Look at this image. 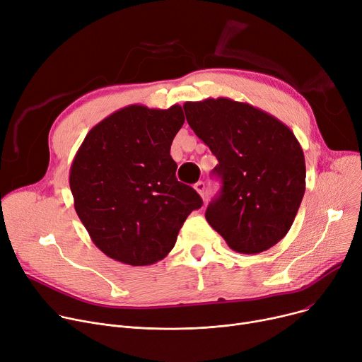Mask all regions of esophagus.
Returning a JSON list of instances; mask_svg holds the SVG:
<instances>
[{
    "mask_svg": "<svg viewBox=\"0 0 362 362\" xmlns=\"http://www.w3.org/2000/svg\"><path fill=\"white\" fill-rule=\"evenodd\" d=\"M194 188H196L197 193L200 194V197H204V189H206V185H204V182H203V181H199V182L194 185Z\"/></svg>",
    "mask_w": 362,
    "mask_h": 362,
    "instance_id": "34e87169",
    "label": "esophagus"
}]
</instances>
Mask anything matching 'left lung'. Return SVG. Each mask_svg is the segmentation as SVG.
Wrapping results in <instances>:
<instances>
[{
    "instance_id": "8db88e82",
    "label": "left lung",
    "mask_w": 362,
    "mask_h": 362,
    "mask_svg": "<svg viewBox=\"0 0 362 362\" xmlns=\"http://www.w3.org/2000/svg\"><path fill=\"white\" fill-rule=\"evenodd\" d=\"M188 125L219 163L222 189L206 219L230 250L259 254L291 229L305 191V159L288 125L247 102H185Z\"/></svg>"
}]
</instances>
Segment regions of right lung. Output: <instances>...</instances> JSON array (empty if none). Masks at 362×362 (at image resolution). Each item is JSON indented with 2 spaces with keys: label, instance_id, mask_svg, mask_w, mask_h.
Here are the masks:
<instances>
[{
  "label": "right lung",
  "instance_id": "add662e5",
  "mask_svg": "<svg viewBox=\"0 0 362 362\" xmlns=\"http://www.w3.org/2000/svg\"><path fill=\"white\" fill-rule=\"evenodd\" d=\"M185 118L129 105L84 137L70 168L74 209L93 244L112 260L148 266L165 259L203 202L175 177L171 144Z\"/></svg>",
  "mask_w": 362,
  "mask_h": 362
}]
</instances>
